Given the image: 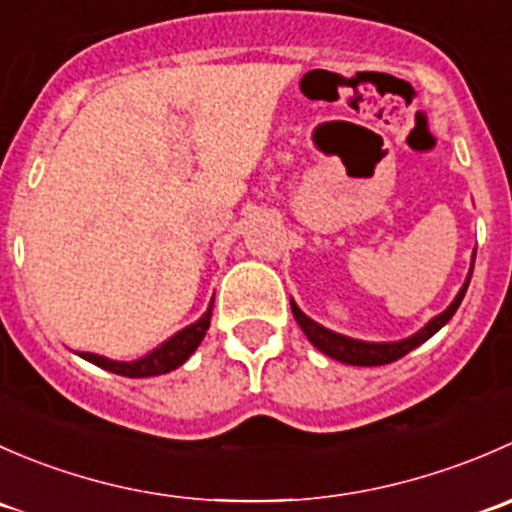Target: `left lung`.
<instances>
[{
  "instance_id": "obj_1",
  "label": "left lung",
  "mask_w": 512,
  "mask_h": 512,
  "mask_svg": "<svg viewBox=\"0 0 512 512\" xmlns=\"http://www.w3.org/2000/svg\"><path fill=\"white\" fill-rule=\"evenodd\" d=\"M473 262H476V252H473V257H471V270H468L466 282H463V287L458 289V294L453 297V302L448 304L441 314H436L433 319H428V322L423 324L416 334H411V337H406V339H399V342H364V339L344 337V334L332 332V329L322 327V324H317L314 319H309L307 314L297 307V302H294V299H289V304H292V314H294V319H297L299 327H302V332L307 334L309 342H312L322 354H327V356H332V359L342 361V364H352V366H384V364H391V361L401 359V356H406L409 352H414V349L421 347L426 339H431L438 329L446 327V324L451 322V317L456 314V309L461 307L463 297H466L468 285H471Z\"/></svg>"
}]
</instances>
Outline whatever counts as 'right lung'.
<instances>
[{
    "instance_id": "1",
    "label": "right lung",
    "mask_w": 512,
    "mask_h": 512,
    "mask_svg": "<svg viewBox=\"0 0 512 512\" xmlns=\"http://www.w3.org/2000/svg\"><path fill=\"white\" fill-rule=\"evenodd\" d=\"M210 317H213V299H210V307L205 309V314L198 319V322L188 324L185 329L175 332L173 337L165 339V342L153 349L151 354L141 356V359L136 361H116V359H108V356L91 354V352H81L79 356L81 359L91 361V364L101 366V369L113 371V374L128 376V379H146V376L168 374V371L183 366L185 361L193 356L195 349L200 347V342L205 339V332L210 329Z\"/></svg>"
}]
</instances>
